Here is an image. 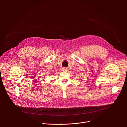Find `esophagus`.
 Listing matches in <instances>:
<instances>
[{
    "mask_svg": "<svg viewBox=\"0 0 127 127\" xmlns=\"http://www.w3.org/2000/svg\"><path fill=\"white\" fill-rule=\"evenodd\" d=\"M62 71H65V72H66V71H68V69H67V68L64 67V68H62Z\"/></svg>",
    "mask_w": 127,
    "mask_h": 127,
    "instance_id": "34e87169",
    "label": "esophagus"
}]
</instances>
